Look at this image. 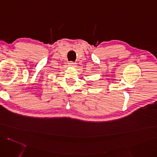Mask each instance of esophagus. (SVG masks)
<instances>
[{
  "mask_svg": "<svg viewBox=\"0 0 157 157\" xmlns=\"http://www.w3.org/2000/svg\"><path fill=\"white\" fill-rule=\"evenodd\" d=\"M68 64H69V66H71V67H74V66H75V63H74V62H69Z\"/></svg>",
  "mask_w": 157,
  "mask_h": 157,
  "instance_id": "obj_1",
  "label": "esophagus"
}]
</instances>
